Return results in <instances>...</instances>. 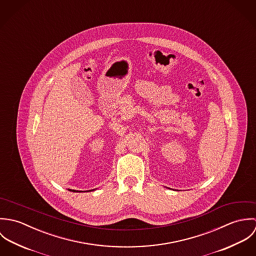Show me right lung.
I'll return each mask as SVG.
<instances>
[{
	"mask_svg": "<svg viewBox=\"0 0 256 256\" xmlns=\"http://www.w3.org/2000/svg\"><path fill=\"white\" fill-rule=\"evenodd\" d=\"M73 191H74V190H73Z\"/></svg>",
	"mask_w": 256,
	"mask_h": 256,
	"instance_id": "right-lung-1",
	"label": "right lung"
}]
</instances>
